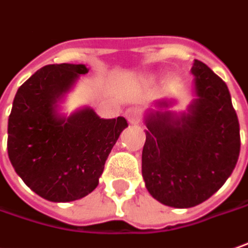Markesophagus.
<instances>
[{"label": "esophagus", "instance_id": "1", "mask_svg": "<svg viewBox=\"0 0 248 248\" xmlns=\"http://www.w3.org/2000/svg\"><path fill=\"white\" fill-rule=\"evenodd\" d=\"M125 117L131 124H138L140 121V116H139V112L136 108H128L125 110Z\"/></svg>", "mask_w": 248, "mask_h": 248}]
</instances>
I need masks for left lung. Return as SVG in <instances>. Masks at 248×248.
Returning a JSON list of instances; mask_svg holds the SVG:
<instances>
[{
  "mask_svg": "<svg viewBox=\"0 0 248 248\" xmlns=\"http://www.w3.org/2000/svg\"><path fill=\"white\" fill-rule=\"evenodd\" d=\"M197 98L188 114L153 110L146 117L142 176L151 197L167 206H197L220 190L236 167L240 127L227 84L194 61ZM170 102H158L168 108Z\"/></svg>",
  "mask_w": 248,
  "mask_h": 248,
  "instance_id": "8db88e82",
  "label": "left lung"
}]
</instances>
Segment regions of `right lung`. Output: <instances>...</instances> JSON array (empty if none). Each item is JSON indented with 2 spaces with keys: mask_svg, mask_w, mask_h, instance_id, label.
<instances>
[{
  "mask_svg": "<svg viewBox=\"0 0 248 248\" xmlns=\"http://www.w3.org/2000/svg\"><path fill=\"white\" fill-rule=\"evenodd\" d=\"M87 72L83 64L43 66L13 99L8 155L21 180L51 202L76 201L95 190L109 153L128 127L124 117L105 120L90 108L69 117L58 114V101Z\"/></svg>",
  "mask_w": 248,
  "mask_h": 248,
  "instance_id": "1",
  "label": "right lung"
}]
</instances>
